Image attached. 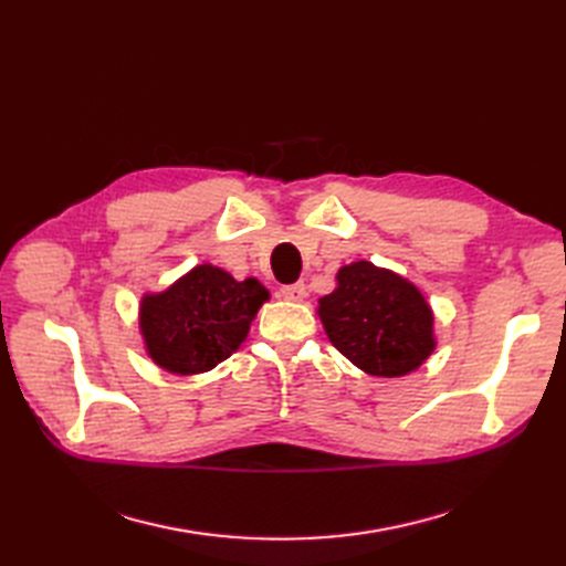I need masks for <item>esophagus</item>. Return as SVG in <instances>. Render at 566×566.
Wrapping results in <instances>:
<instances>
[{
  "label": "esophagus",
  "instance_id": "1",
  "mask_svg": "<svg viewBox=\"0 0 566 566\" xmlns=\"http://www.w3.org/2000/svg\"><path fill=\"white\" fill-rule=\"evenodd\" d=\"M281 297L287 300V302H302L306 297V285L302 281L293 283V285H283L281 287Z\"/></svg>",
  "mask_w": 566,
  "mask_h": 566
}]
</instances>
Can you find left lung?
Segmentation results:
<instances>
[{
    "label": "left lung",
    "instance_id": "left-lung-1",
    "mask_svg": "<svg viewBox=\"0 0 566 566\" xmlns=\"http://www.w3.org/2000/svg\"><path fill=\"white\" fill-rule=\"evenodd\" d=\"M316 314L333 347L375 378H403L437 349L434 312L420 287L366 260L335 273Z\"/></svg>",
    "mask_w": 566,
    "mask_h": 566
}]
</instances>
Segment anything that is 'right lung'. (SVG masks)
<instances>
[{
  "label": "right lung",
  "mask_w": 566,
  "mask_h": 566,
  "mask_svg": "<svg viewBox=\"0 0 566 566\" xmlns=\"http://www.w3.org/2000/svg\"><path fill=\"white\" fill-rule=\"evenodd\" d=\"M271 293L256 281H235L214 264H196L160 293H144L139 333L148 358L172 375L208 373L241 349Z\"/></svg>",
  "instance_id": "obj_1"
}]
</instances>
